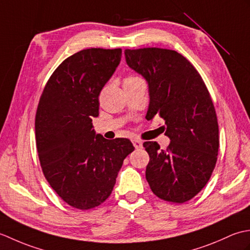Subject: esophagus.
Wrapping results in <instances>:
<instances>
[{
  "label": "esophagus",
  "instance_id": "34e87169",
  "mask_svg": "<svg viewBox=\"0 0 250 250\" xmlns=\"http://www.w3.org/2000/svg\"><path fill=\"white\" fill-rule=\"evenodd\" d=\"M133 145H134V147L136 148V149H140V148L143 147L142 142L139 141V140H133Z\"/></svg>",
  "mask_w": 250,
  "mask_h": 250
}]
</instances>
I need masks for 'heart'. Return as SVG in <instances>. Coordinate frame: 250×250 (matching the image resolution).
<instances>
[{
    "label": "heart",
    "mask_w": 250,
    "mask_h": 250,
    "mask_svg": "<svg viewBox=\"0 0 250 250\" xmlns=\"http://www.w3.org/2000/svg\"><path fill=\"white\" fill-rule=\"evenodd\" d=\"M136 78H139V77H137V76H133V75H130V76H128V77H126V78L125 79V82L133 81V79H136Z\"/></svg>",
    "instance_id": "b5f03b06"
}]
</instances>
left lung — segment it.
Returning <instances> with one entry per match:
<instances>
[{
	"label": "left lung",
	"mask_w": 250,
	"mask_h": 250,
	"mask_svg": "<svg viewBox=\"0 0 250 250\" xmlns=\"http://www.w3.org/2000/svg\"><path fill=\"white\" fill-rule=\"evenodd\" d=\"M128 65L149 87L146 119L159 117L171 143L166 150L157 142L143 146L149 155L146 179L158 198L185 203L205 187L219 148V129L210 94L195 67L171 49H125Z\"/></svg>",
	"instance_id": "obj_1"
}]
</instances>
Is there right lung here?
<instances>
[{"instance_id":"obj_1","label":"right lung","mask_w":250,"mask_h":250,"mask_svg":"<svg viewBox=\"0 0 250 250\" xmlns=\"http://www.w3.org/2000/svg\"><path fill=\"white\" fill-rule=\"evenodd\" d=\"M122 50L89 48L66 58L47 82L35 116L36 148L44 176L60 198L87 210L110 195L125 157L128 139L95 134L99 95Z\"/></svg>"}]
</instances>
